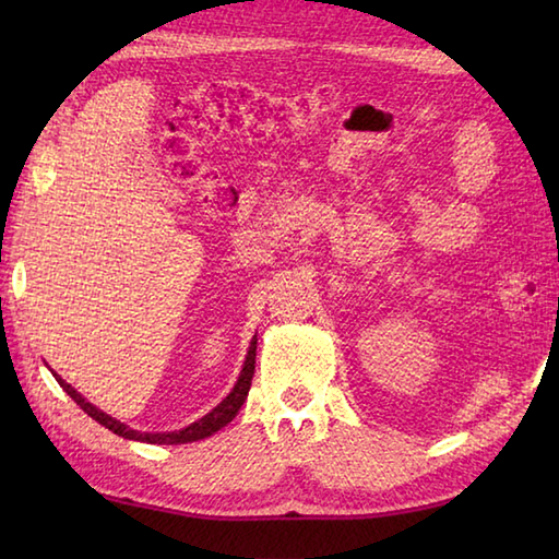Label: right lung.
Listing matches in <instances>:
<instances>
[{"label":"right lung","instance_id":"add662e5","mask_svg":"<svg viewBox=\"0 0 559 559\" xmlns=\"http://www.w3.org/2000/svg\"><path fill=\"white\" fill-rule=\"evenodd\" d=\"M257 358V336L252 338V346H249L247 350V358H245V365H242V372L240 377H237V384L233 386V391L228 396H225L216 408H213L211 413H206L204 418H199L197 423L182 427V430H175V432H139V430H132V427H127L124 423L110 418L108 413H103L100 408L93 406V403H88L86 399H83L79 391L67 384L62 377L55 374V379L59 382V386H62L67 394L76 401V406L83 408V413H88L93 420H98L103 427H108L110 432L120 435L124 439H134V442H148V444H187V442H199V439H206L211 437L213 432H218L221 427L228 425L237 411L242 408V403L249 394V386H252V377H254V360Z\"/></svg>","mask_w":559,"mask_h":559}]
</instances>
